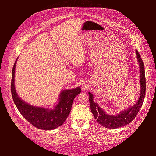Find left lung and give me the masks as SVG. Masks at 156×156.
Listing matches in <instances>:
<instances>
[{"mask_svg": "<svg viewBox=\"0 0 156 156\" xmlns=\"http://www.w3.org/2000/svg\"><path fill=\"white\" fill-rule=\"evenodd\" d=\"M136 55L140 68V91L139 100L133 106L119 113L116 115H108L98 105V103L93 101V94H92L90 92H88L90 105V109L92 114L98 123L102 126L106 127V128L115 129L129 124L135 119L139 112L140 107H142L146 93L145 71L142 58H141L139 52L136 50Z\"/></svg>", "mask_w": 156, "mask_h": 156, "instance_id": "1", "label": "left lung"}]
</instances>
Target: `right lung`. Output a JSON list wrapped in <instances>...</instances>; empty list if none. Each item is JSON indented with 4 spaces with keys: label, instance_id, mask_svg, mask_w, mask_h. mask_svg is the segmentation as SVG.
Masks as SVG:
<instances>
[{
    "label": "right lung",
    "instance_id": "obj_1",
    "mask_svg": "<svg viewBox=\"0 0 156 156\" xmlns=\"http://www.w3.org/2000/svg\"><path fill=\"white\" fill-rule=\"evenodd\" d=\"M16 59L12 73L11 91L14 103L23 116L37 128L44 130H52L64 124L72 108L75 97L81 92L80 87L65 90L60 94L58 104L52 109L36 107L26 103L19 97L16 91L14 79L17 63Z\"/></svg>",
    "mask_w": 156,
    "mask_h": 156
}]
</instances>
